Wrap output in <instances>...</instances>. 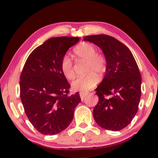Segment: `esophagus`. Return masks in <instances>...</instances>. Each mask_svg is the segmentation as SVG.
Instances as JSON below:
<instances>
[{
	"label": "esophagus",
	"instance_id": "34e87169",
	"mask_svg": "<svg viewBox=\"0 0 158 158\" xmlns=\"http://www.w3.org/2000/svg\"><path fill=\"white\" fill-rule=\"evenodd\" d=\"M87 94H88V93L87 92H80L79 93V95H80V97H81V100H83V98H84L85 97L87 96Z\"/></svg>",
	"mask_w": 158,
	"mask_h": 158
}]
</instances>
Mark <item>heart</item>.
I'll return each mask as SVG.
<instances>
[{
  "label": "heart",
  "mask_w": 158,
  "mask_h": 158,
  "mask_svg": "<svg viewBox=\"0 0 158 158\" xmlns=\"http://www.w3.org/2000/svg\"><path fill=\"white\" fill-rule=\"evenodd\" d=\"M75 53L79 59L87 62L88 75L77 77L71 83L75 91L87 92L94 87L98 81V76L102 77L106 70V60L102 55L97 53V49L88 43H83L77 47ZM60 69L66 79L70 80L75 76L73 62L69 55L65 54L60 62Z\"/></svg>",
  "instance_id": "obj_1"
}]
</instances>
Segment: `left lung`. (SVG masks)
I'll use <instances>...</instances> for the list:
<instances>
[{"label":"left lung","instance_id":"8db88e82","mask_svg":"<svg viewBox=\"0 0 158 158\" xmlns=\"http://www.w3.org/2000/svg\"><path fill=\"white\" fill-rule=\"evenodd\" d=\"M83 41L99 47L106 60L105 77L96 89L99 100L94 118L104 129L122 130L136 115L141 96V77L136 60L125 45L110 36H86Z\"/></svg>","mask_w":158,"mask_h":158}]
</instances>
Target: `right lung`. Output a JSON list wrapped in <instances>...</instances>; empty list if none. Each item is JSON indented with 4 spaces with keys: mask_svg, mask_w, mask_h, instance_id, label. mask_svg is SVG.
<instances>
[{
    "mask_svg": "<svg viewBox=\"0 0 158 158\" xmlns=\"http://www.w3.org/2000/svg\"><path fill=\"white\" fill-rule=\"evenodd\" d=\"M79 37H53L36 48L26 60L20 76V98L26 116L36 130L54 135L65 130L81 102L79 92L69 96L70 87L60 62Z\"/></svg>",
    "mask_w": 158,
    "mask_h": 158,
    "instance_id": "add662e5",
    "label": "right lung"
}]
</instances>
